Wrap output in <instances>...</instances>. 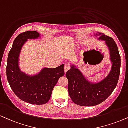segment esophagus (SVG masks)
Listing matches in <instances>:
<instances>
[{
	"instance_id": "1",
	"label": "esophagus",
	"mask_w": 128,
	"mask_h": 128,
	"mask_svg": "<svg viewBox=\"0 0 128 128\" xmlns=\"http://www.w3.org/2000/svg\"><path fill=\"white\" fill-rule=\"evenodd\" d=\"M70 68V66L68 64H66L65 66H64V72H65V73H66V72H67Z\"/></svg>"
}]
</instances>
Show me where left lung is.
Instances as JSON below:
<instances>
[{
	"mask_svg": "<svg viewBox=\"0 0 128 128\" xmlns=\"http://www.w3.org/2000/svg\"><path fill=\"white\" fill-rule=\"evenodd\" d=\"M96 36H100L98 39L106 41L110 50V60L113 63L112 70L102 81L91 84L76 66H72L66 74L68 80V94L73 102L80 106H94L103 102L113 92L119 78L120 56L116 42L103 33H98Z\"/></svg>",
	"mask_w": 128,
	"mask_h": 128,
	"instance_id": "left-lung-1",
	"label": "left lung"
}]
</instances>
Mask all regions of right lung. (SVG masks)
I'll use <instances>...</instances> for the list:
<instances>
[{
  "instance_id": "obj_1",
  "label": "right lung",
  "mask_w": 128,
  "mask_h": 128,
  "mask_svg": "<svg viewBox=\"0 0 128 128\" xmlns=\"http://www.w3.org/2000/svg\"><path fill=\"white\" fill-rule=\"evenodd\" d=\"M39 36L36 31H27L18 35L9 52L6 66L8 81L15 94L23 101L37 105L48 102L59 78L64 75V64L55 68H44L33 76L20 71L18 57L22 45L28 39Z\"/></svg>"
}]
</instances>
